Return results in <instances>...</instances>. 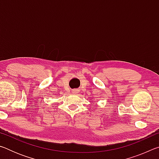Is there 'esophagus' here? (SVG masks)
<instances>
[{"instance_id":"obj_1","label":"esophagus","mask_w":159,"mask_h":159,"mask_svg":"<svg viewBox=\"0 0 159 159\" xmlns=\"http://www.w3.org/2000/svg\"><path fill=\"white\" fill-rule=\"evenodd\" d=\"M73 93H74V94H77V93H78V90H76V89H74V90H73Z\"/></svg>"}]
</instances>
